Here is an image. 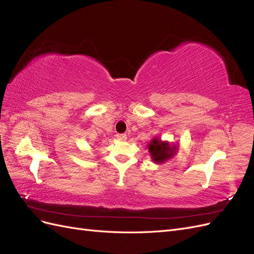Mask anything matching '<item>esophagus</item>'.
I'll use <instances>...</instances> for the list:
<instances>
[{
    "label": "esophagus",
    "mask_w": 254,
    "mask_h": 254,
    "mask_svg": "<svg viewBox=\"0 0 254 254\" xmlns=\"http://www.w3.org/2000/svg\"><path fill=\"white\" fill-rule=\"evenodd\" d=\"M117 139L120 141H126L127 135L125 133H118L117 134Z\"/></svg>",
    "instance_id": "34e87169"
}]
</instances>
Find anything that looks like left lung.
Returning <instances> with one entry per match:
<instances>
[{
    "label": "left lung",
    "instance_id": "1",
    "mask_svg": "<svg viewBox=\"0 0 254 254\" xmlns=\"http://www.w3.org/2000/svg\"><path fill=\"white\" fill-rule=\"evenodd\" d=\"M148 150L156 163H163L171 159L177 150L176 146L170 145L167 142H161V140H152L148 145Z\"/></svg>",
    "mask_w": 254,
    "mask_h": 254
}]
</instances>
